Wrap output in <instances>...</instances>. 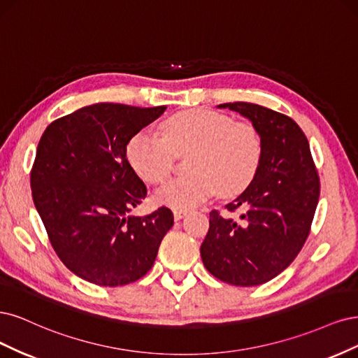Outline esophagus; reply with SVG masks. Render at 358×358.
Wrapping results in <instances>:
<instances>
[{"mask_svg": "<svg viewBox=\"0 0 358 358\" xmlns=\"http://www.w3.org/2000/svg\"><path fill=\"white\" fill-rule=\"evenodd\" d=\"M184 215H187V211H186V210H174V218H176L177 222L181 220V218H182Z\"/></svg>", "mask_w": 358, "mask_h": 358, "instance_id": "esophagus-1", "label": "esophagus"}]
</instances>
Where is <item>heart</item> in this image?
<instances>
[{"label": "heart", "mask_w": 358, "mask_h": 358, "mask_svg": "<svg viewBox=\"0 0 358 358\" xmlns=\"http://www.w3.org/2000/svg\"><path fill=\"white\" fill-rule=\"evenodd\" d=\"M162 138L136 132L126 147L131 166L145 182L159 184L174 168L176 156L186 155L187 176L160 187L155 199L171 208H192L217 190L232 196L244 190L259 169L263 143L250 122H234L226 114L187 110L160 124Z\"/></svg>", "instance_id": "b5f03b06"}]
</instances>
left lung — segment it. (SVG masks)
<instances>
[{
  "mask_svg": "<svg viewBox=\"0 0 358 358\" xmlns=\"http://www.w3.org/2000/svg\"><path fill=\"white\" fill-rule=\"evenodd\" d=\"M256 126L263 143L259 169L227 213H210L201 245L203 266L223 282L251 287L271 281L302 250L320 198V178L309 144L288 116L250 102L217 106Z\"/></svg>",
  "mask_w": 358,
  "mask_h": 358,
  "instance_id": "1",
  "label": "left lung"
}]
</instances>
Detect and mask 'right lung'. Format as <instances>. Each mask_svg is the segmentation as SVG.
Wrapping results in <instances>:
<instances>
[{"label": "right lung", "instance_id": "add662e5", "mask_svg": "<svg viewBox=\"0 0 358 358\" xmlns=\"http://www.w3.org/2000/svg\"><path fill=\"white\" fill-rule=\"evenodd\" d=\"M165 110L94 103L52 122L41 136L31 171L34 205L57 257L85 281L140 280L174 224L166 206L131 214L147 187L126 159L131 138Z\"/></svg>", "mask_w": 358, "mask_h": 358}]
</instances>
